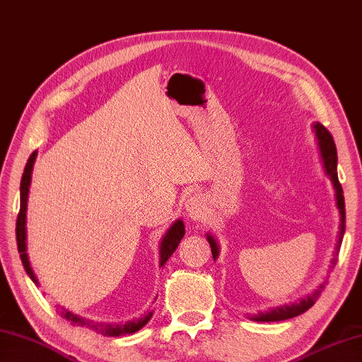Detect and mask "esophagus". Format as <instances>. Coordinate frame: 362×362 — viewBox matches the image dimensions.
Returning <instances> with one entry per match:
<instances>
[{"label": "esophagus", "mask_w": 362, "mask_h": 362, "mask_svg": "<svg viewBox=\"0 0 362 362\" xmlns=\"http://www.w3.org/2000/svg\"><path fill=\"white\" fill-rule=\"evenodd\" d=\"M185 210L187 215L191 219H194V221L205 218V215H207V202H205V197L201 193H193L185 202Z\"/></svg>", "instance_id": "esophagus-1"}]
</instances>
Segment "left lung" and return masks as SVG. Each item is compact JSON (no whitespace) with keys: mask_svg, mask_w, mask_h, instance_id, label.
<instances>
[{"mask_svg":"<svg viewBox=\"0 0 362 362\" xmlns=\"http://www.w3.org/2000/svg\"><path fill=\"white\" fill-rule=\"evenodd\" d=\"M314 132L317 136V143L318 147H320V153H322V161H323V168L325 173L331 179L332 187L336 189V201H337V209L339 214H341V232H339V240H337V246L336 251L339 252L342 245V238H344V232H345V201H344V189L341 187V182H339L337 177V148L334 144V139H332L331 133L325 129L322 124H314ZM207 240L211 247V256L216 260L219 256V247L216 240L207 233ZM331 267L336 265V259H332ZM325 288V284L318 287L313 295L306 296V298L300 300V303H292V304H286V306L281 308H274L270 310H265V313H259L257 315L251 317V320L254 322H281V320H287V318H293L296 315H300L303 313H306L309 308L314 306L315 300L320 296L322 290Z\"/></svg>","mask_w":362,"mask_h":362,"instance_id":"1","label":"left lung"}]
</instances>
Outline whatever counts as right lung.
<instances>
[{"mask_svg": "<svg viewBox=\"0 0 362 362\" xmlns=\"http://www.w3.org/2000/svg\"><path fill=\"white\" fill-rule=\"evenodd\" d=\"M35 157H37V152H33L31 157L28 158V163L25 166L23 175H21V182H20V211L17 216V228H16V235H17V247L20 252V259L21 264L25 267V272L30 276L31 281L35 286H39V281L35 278V274L31 268L30 259H28V252H26V209H28V194H30V185H31V174H33V166ZM185 235V226H183L182 219H177V221L169 228L166 232V235L163 237L161 245H160V267L166 264V260L173 256V252L177 250L180 240ZM62 317L67 318L69 322H72V325H80V327H84L86 325L88 328L94 329L97 332H102L105 336H124V334H133V332L139 331L144 325L151 320L152 313H148L146 317H141L138 320H132L127 322L124 325H110V323H94L90 320H86L76 314H72L70 310L62 309Z\"/></svg>", "mask_w": 362, "mask_h": 362, "instance_id": "obj_1", "label": "right lung"}]
</instances>
